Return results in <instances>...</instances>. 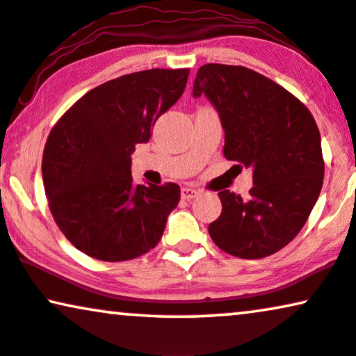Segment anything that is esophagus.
<instances>
[{
    "instance_id": "obj_1",
    "label": "esophagus",
    "mask_w": 356,
    "mask_h": 356,
    "mask_svg": "<svg viewBox=\"0 0 356 356\" xmlns=\"http://www.w3.org/2000/svg\"><path fill=\"white\" fill-rule=\"evenodd\" d=\"M197 195H199V191H195V188H192V187H184L182 188V199L191 200Z\"/></svg>"
}]
</instances>
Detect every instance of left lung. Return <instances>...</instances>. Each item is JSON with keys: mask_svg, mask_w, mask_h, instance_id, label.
I'll use <instances>...</instances> for the list:
<instances>
[{"mask_svg": "<svg viewBox=\"0 0 356 356\" xmlns=\"http://www.w3.org/2000/svg\"><path fill=\"white\" fill-rule=\"evenodd\" d=\"M200 95L220 115L225 157L253 169L254 184L248 200L218 192L211 240L243 259L277 253L302 230L321 193L325 164L316 120L286 88L241 65H202L193 80V97Z\"/></svg>", "mask_w": 356, "mask_h": 356, "instance_id": "left-lung-1", "label": "left lung"}]
</instances>
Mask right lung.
Returning <instances> with one entry per match:
<instances>
[{
  "mask_svg": "<svg viewBox=\"0 0 356 356\" xmlns=\"http://www.w3.org/2000/svg\"><path fill=\"white\" fill-rule=\"evenodd\" d=\"M188 69L121 75L85 93L49 134L42 181L57 227L100 261L146 254L163 236L181 187L134 186L131 152L182 95Z\"/></svg>",
  "mask_w": 356,
  "mask_h": 356,
  "instance_id": "add662e5",
  "label": "right lung"
}]
</instances>
